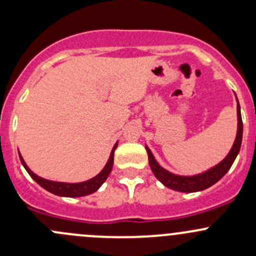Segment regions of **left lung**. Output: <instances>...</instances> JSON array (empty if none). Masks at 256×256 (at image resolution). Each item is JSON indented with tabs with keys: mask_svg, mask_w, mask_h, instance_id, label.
Wrapping results in <instances>:
<instances>
[{
	"mask_svg": "<svg viewBox=\"0 0 256 256\" xmlns=\"http://www.w3.org/2000/svg\"><path fill=\"white\" fill-rule=\"evenodd\" d=\"M238 102V98H236ZM236 112H238V132H236V141H234L233 147H232L230 152L228 156L218 164L216 166L212 167L208 171L203 172V174H196V176H177V174H171V172L166 171L162 168L157 161L154 160V154L150 151L148 147H146L147 154H148V164L151 167L152 172L156 176L160 182L164 183L166 187L171 188V190H178V192H198V190H207L208 187L213 186L214 183L218 182L233 164L234 160L238 156L240 151V146H242V114H240V106L238 102V106H236Z\"/></svg>",
	"mask_w": 256,
	"mask_h": 256,
	"instance_id": "8db88e82",
	"label": "left lung"
}]
</instances>
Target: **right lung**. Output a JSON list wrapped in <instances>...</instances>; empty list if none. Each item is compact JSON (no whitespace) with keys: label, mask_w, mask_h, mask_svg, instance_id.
Returning <instances> with one entry per match:
<instances>
[{"label":"right lung","mask_w":256,"mask_h":256,"mask_svg":"<svg viewBox=\"0 0 256 256\" xmlns=\"http://www.w3.org/2000/svg\"><path fill=\"white\" fill-rule=\"evenodd\" d=\"M116 147H118V144H115V146H114L112 154H110L109 161H108V164H105L102 171L100 172L98 176L92 178V180H85V182H80V183H63V182H53V180H44V178L33 174V172L28 168V166L26 164V162L23 161L20 154V162H22L23 167L26 168V171L30 174V176L32 177L33 180L40 186V187L47 190L48 192L53 193V194H56V196H62V197H82V196H88L94 193L95 190H99L100 186L106 180L108 176H109L110 172H112V170L114 151H115Z\"/></svg>","instance_id":"add662e5"}]
</instances>
